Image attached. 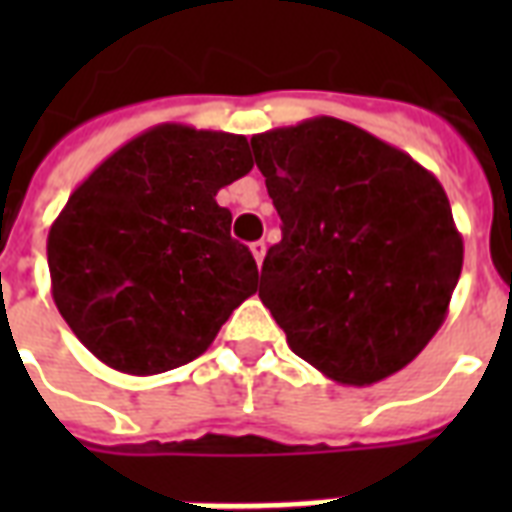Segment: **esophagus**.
<instances>
[{
    "mask_svg": "<svg viewBox=\"0 0 512 512\" xmlns=\"http://www.w3.org/2000/svg\"><path fill=\"white\" fill-rule=\"evenodd\" d=\"M252 255H255V260H257V265H263V257H265V241H255V244H252Z\"/></svg>",
    "mask_w": 512,
    "mask_h": 512,
    "instance_id": "1",
    "label": "esophagus"
}]
</instances>
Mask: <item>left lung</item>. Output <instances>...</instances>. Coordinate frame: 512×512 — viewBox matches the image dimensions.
<instances>
[{"instance_id": "obj_1", "label": "left lung", "mask_w": 512, "mask_h": 512, "mask_svg": "<svg viewBox=\"0 0 512 512\" xmlns=\"http://www.w3.org/2000/svg\"><path fill=\"white\" fill-rule=\"evenodd\" d=\"M281 217L260 300L289 348L340 385H372L433 340L462 273L436 177L335 116L252 138Z\"/></svg>"}]
</instances>
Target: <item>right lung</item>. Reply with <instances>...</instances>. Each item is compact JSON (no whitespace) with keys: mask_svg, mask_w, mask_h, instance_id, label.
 <instances>
[{"mask_svg":"<svg viewBox=\"0 0 512 512\" xmlns=\"http://www.w3.org/2000/svg\"><path fill=\"white\" fill-rule=\"evenodd\" d=\"M255 167L244 135L159 124L108 156L47 236L52 300L82 345L124 374L170 372L257 292L217 191Z\"/></svg>","mask_w":512,"mask_h":512,"instance_id":"right-lung-1","label":"right lung"}]
</instances>
